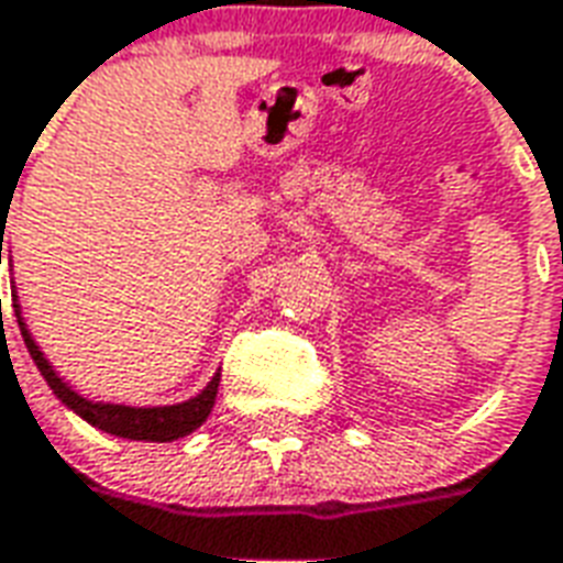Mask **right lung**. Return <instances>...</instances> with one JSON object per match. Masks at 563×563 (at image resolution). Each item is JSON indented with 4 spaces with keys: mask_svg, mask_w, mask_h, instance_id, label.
<instances>
[{
    "mask_svg": "<svg viewBox=\"0 0 563 563\" xmlns=\"http://www.w3.org/2000/svg\"><path fill=\"white\" fill-rule=\"evenodd\" d=\"M11 298H14V316L16 324H20V334H23V343H26L29 355H32L35 366L41 369L44 382H47L49 390H53L74 415H80V418L86 420V423H91V427H98V430L110 432V435H119V439L131 441H176L190 435L197 427H202L208 415H211V409H214L220 373H214V378L199 390L197 397L185 399V402H176V406H148V409H140V406H119V402H95V399H86L82 394H77L53 366H49V361L44 357V352H41V345L32 340L26 322H23V316H20L16 292H11Z\"/></svg>",
    "mask_w": 563,
    "mask_h": 563,
    "instance_id": "right-lung-1",
    "label": "right lung"
}]
</instances>
